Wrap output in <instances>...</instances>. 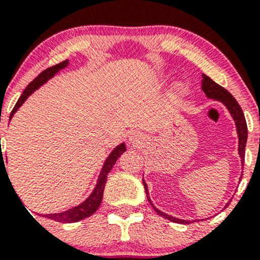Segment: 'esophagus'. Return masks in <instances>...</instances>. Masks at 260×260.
Instances as JSON below:
<instances>
[{"label":"esophagus","instance_id":"obj_1","mask_svg":"<svg viewBox=\"0 0 260 260\" xmlns=\"http://www.w3.org/2000/svg\"><path fill=\"white\" fill-rule=\"evenodd\" d=\"M129 142L132 143V145H136V146L141 145V143L143 142V136H142V133H140V132H133V133H131V136H129Z\"/></svg>","mask_w":260,"mask_h":260}]
</instances>
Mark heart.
Segmentation results:
<instances>
[{"label":"heart","mask_w":260,"mask_h":260,"mask_svg":"<svg viewBox=\"0 0 260 260\" xmlns=\"http://www.w3.org/2000/svg\"><path fill=\"white\" fill-rule=\"evenodd\" d=\"M176 89H178L179 92H184L186 90V86L184 84H178V86H176Z\"/></svg>","instance_id":"obj_1"}]
</instances>
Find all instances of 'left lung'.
<instances>
[{"mask_svg": "<svg viewBox=\"0 0 260 260\" xmlns=\"http://www.w3.org/2000/svg\"><path fill=\"white\" fill-rule=\"evenodd\" d=\"M202 90L203 92L206 94V96L208 99H213V100H218L222 104L226 105V108L230 112L231 117L234 118L236 124V131H238V136H239V155L241 157V165L244 166V157H245V146H246V140H248V125H246V120L245 117H244V113L241 110L240 105L239 103L236 102L235 98L230 94L226 89H223L222 86H220L218 84H216L213 80H211L210 77L203 75V80H202ZM143 185H145V190L146 194H147V200L150 202V205L152 206L153 210L158 213L162 217L168 218L169 221H173V222L176 223H189V221L185 220H180V218H175L170 215H166V213L161 212L160 210L155 207L151 202L150 197H148V190H147V185H146L145 180H143Z\"/></svg>", "mask_w": 260, "mask_h": 260, "instance_id": "obj_1", "label": "left lung"}]
</instances>
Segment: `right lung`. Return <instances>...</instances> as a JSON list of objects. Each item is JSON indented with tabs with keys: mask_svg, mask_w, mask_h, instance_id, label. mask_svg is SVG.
I'll list each match as a JSON object with an SVG mask.
<instances>
[{
	"mask_svg": "<svg viewBox=\"0 0 260 260\" xmlns=\"http://www.w3.org/2000/svg\"><path fill=\"white\" fill-rule=\"evenodd\" d=\"M67 64H69V60L67 59L63 60V62L58 63V64H55V66H52V67H49V69L44 70V71H43L39 76L35 77V79L32 80L29 85H27L26 89L24 90V92L21 94L20 99L17 100L16 105H15L14 109H12V112H11V114H10V119H11L12 115L16 113V110L21 107L22 103H24L25 100H26L27 98H29L30 95H31L32 92L38 89V87H40L43 84H45L48 80L52 79V77L54 76L58 71H59V70L64 69ZM124 151H125L124 143H120L118 147H115L114 150H113V152L110 153L109 157L105 160V164H104V166H103L102 173H100V175H99V180H98V184H96V186H95L94 191H92L91 196H90V197L87 198L84 203H81V205L77 206V207H74V208H71V210L66 211V212L50 213V215H44V217L50 218V220H54V221H57V222L71 223V222H77V221L84 220V218L91 216L92 213H94L95 211L99 208L100 203H102V201H103V193H104V188H105V183H107L108 174H109V171L112 170L113 165L117 162V160L119 158V156L122 155ZM1 162L5 164L2 155L0 157V164ZM5 170H6V168H5Z\"/></svg>",
	"mask_w": 260,
	"mask_h": 260,
	"instance_id": "add662e5",
	"label": "right lung"
}]
</instances>
